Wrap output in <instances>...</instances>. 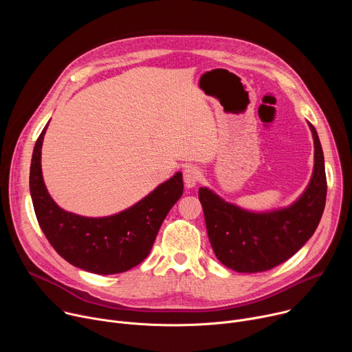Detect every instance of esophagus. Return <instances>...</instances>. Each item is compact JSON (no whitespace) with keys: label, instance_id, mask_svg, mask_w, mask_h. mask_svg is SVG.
<instances>
[{"label":"esophagus","instance_id":"1","mask_svg":"<svg viewBox=\"0 0 352 352\" xmlns=\"http://www.w3.org/2000/svg\"><path fill=\"white\" fill-rule=\"evenodd\" d=\"M200 177H202V173H200V170H199L197 167H195V166H186V167L184 168V182H185V185H186L188 188L195 186V185L199 182Z\"/></svg>","mask_w":352,"mask_h":352}]
</instances>
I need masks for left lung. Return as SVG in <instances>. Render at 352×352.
<instances>
[{
  "label": "left lung",
  "mask_w": 352,
  "mask_h": 352,
  "mask_svg": "<svg viewBox=\"0 0 352 352\" xmlns=\"http://www.w3.org/2000/svg\"><path fill=\"white\" fill-rule=\"evenodd\" d=\"M309 126L315 139L314 175L305 193L288 209L249 213L208 188L199 189L208 235L224 266L239 273L270 270L295 255L314 235L324 210L327 181L320 140L315 126Z\"/></svg>",
  "instance_id": "8db88e82"
}]
</instances>
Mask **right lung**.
Here are the masks:
<instances>
[{"instance_id":"obj_1","label":"right lung","mask_w":352,"mask_h":352,"mask_svg":"<svg viewBox=\"0 0 352 352\" xmlns=\"http://www.w3.org/2000/svg\"><path fill=\"white\" fill-rule=\"evenodd\" d=\"M47 125L36 140L29 177L34 213L45 238L68 263L90 273L117 274L138 266L150 254L164 219L182 195V174L177 173L139 204L116 216L89 219L68 213L48 195L41 175V144Z\"/></svg>"}]
</instances>
